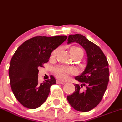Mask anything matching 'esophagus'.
<instances>
[{
  "label": "esophagus",
  "mask_w": 122,
  "mask_h": 122,
  "mask_svg": "<svg viewBox=\"0 0 122 122\" xmlns=\"http://www.w3.org/2000/svg\"><path fill=\"white\" fill-rule=\"evenodd\" d=\"M64 83H65V82H61L59 80H57L56 81V83H57V84H64Z\"/></svg>",
  "instance_id": "34e87169"
}]
</instances>
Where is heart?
<instances>
[{
  "instance_id": "b5f03b06",
  "label": "heart",
  "mask_w": 122,
  "mask_h": 122,
  "mask_svg": "<svg viewBox=\"0 0 122 122\" xmlns=\"http://www.w3.org/2000/svg\"><path fill=\"white\" fill-rule=\"evenodd\" d=\"M70 51L74 58L76 57H80L82 58L83 55V50L77 46H73L71 48ZM57 52H58V49L54 50L52 53V57L55 56ZM54 71L55 75L57 78L61 80H65L68 78V75L74 73L75 70L72 68H68L63 66H60L55 68Z\"/></svg>"
}]
</instances>
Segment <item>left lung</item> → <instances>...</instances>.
Instances as JSON below:
<instances>
[{"mask_svg": "<svg viewBox=\"0 0 122 122\" xmlns=\"http://www.w3.org/2000/svg\"><path fill=\"white\" fill-rule=\"evenodd\" d=\"M76 43L85 50L87 65L82 74L75 77L81 83L75 84V91L67 96L71 106L76 111L87 112L95 108L102 100L109 81L108 63L98 46L80 34L68 36L67 44ZM86 87L82 91L81 87Z\"/></svg>", "mask_w": 122, "mask_h": 122, "instance_id": "8db88e82", "label": "left lung"}]
</instances>
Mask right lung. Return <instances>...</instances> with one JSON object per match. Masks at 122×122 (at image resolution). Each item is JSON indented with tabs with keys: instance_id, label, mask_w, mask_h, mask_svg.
Returning a JSON list of instances; mask_svg holds the SVG:
<instances>
[{
	"instance_id": "add662e5",
	"label": "right lung",
	"mask_w": 122,
	"mask_h": 122,
	"mask_svg": "<svg viewBox=\"0 0 122 122\" xmlns=\"http://www.w3.org/2000/svg\"><path fill=\"white\" fill-rule=\"evenodd\" d=\"M67 39V36L35 37L25 41L14 53L9 67L10 82L15 97L25 107L35 109L46 102L56 79L51 76L40 83L38 68L48 61L52 52Z\"/></svg>"
}]
</instances>
